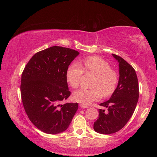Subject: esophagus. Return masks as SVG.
I'll list each match as a JSON object with an SVG mask.
<instances>
[{"label": "esophagus", "instance_id": "34e87169", "mask_svg": "<svg viewBox=\"0 0 157 157\" xmlns=\"http://www.w3.org/2000/svg\"><path fill=\"white\" fill-rule=\"evenodd\" d=\"M79 107H80L81 108H83V109L88 108V106H86V105H83V104H79Z\"/></svg>", "mask_w": 157, "mask_h": 157}]
</instances>
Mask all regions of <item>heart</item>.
Wrapping results in <instances>:
<instances>
[{"label": "heart", "mask_w": 157, "mask_h": 157, "mask_svg": "<svg viewBox=\"0 0 157 157\" xmlns=\"http://www.w3.org/2000/svg\"><path fill=\"white\" fill-rule=\"evenodd\" d=\"M84 73L95 76L91 89H79L73 94L74 101L87 105L100 99L103 95L108 97L112 95L117 88L118 73L111 69L109 63L98 56L85 59L81 65L73 63L69 66L66 78L72 88L79 86L81 77Z\"/></svg>", "instance_id": "heart-1"}]
</instances>
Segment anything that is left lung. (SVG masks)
Masks as SVG:
<instances>
[{
  "label": "left lung",
  "mask_w": 157,
  "mask_h": 157,
  "mask_svg": "<svg viewBox=\"0 0 157 157\" xmlns=\"http://www.w3.org/2000/svg\"><path fill=\"white\" fill-rule=\"evenodd\" d=\"M119 63V82L116 91L108 101L100 104L108 108L98 109L94 123L95 132L102 134L117 132L124 127L135 111L139 98V84L136 71L120 56L112 54Z\"/></svg>",
  "instance_id": "left-lung-1"
}]
</instances>
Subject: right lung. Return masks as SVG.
Returning a JSON list of instances; mask_svg holds the SVG:
<instances>
[{"label": "right lung", "mask_w": 157, "mask_h": 157, "mask_svg": "<svg viewBox=\"0 0 157 157\" xmlns=\"http://www.w3.org/2000/svg\"><path fill=\"white\" fill-rule=\"evenodd\" d=\"M79 54L68 48L52 46L36 53L22 72L23 108L30 121L44 133L67 130L78 109V103H60L71 95L66 72Z\"/></svg>", "instance_id": "add662e5"}]
</instances>
